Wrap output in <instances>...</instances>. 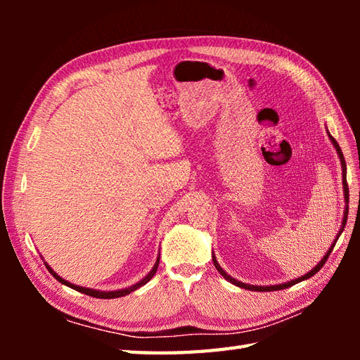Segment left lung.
I'll return each mask as SVG.
<instances>
[{"label":"left lung","instance_id":"obj_1","mask_svg":"<svg viewBox=\"0 0 360 360\" xmlns=\"http://www.w3.org/2000/svg\"><path fill=\"white\" fill-rule=\"evenodd\" d=\"M326 133H328V137H330V141H331V143H333V147L335 148V151H338V156H339V159H340V165H342V186H343V200H345V210H343V218H342V226H340V229H339V232H338V235H335V238H334V241H333V244H331V248L326 250V254L323 255V258L320 259L319 262V264H316L314 267H312V269L308 272V274H304V275H302V277H298V278H294V280H290V281H286V283H280V285H269V286H258V285H248V283H243V281H240V280H236V278H233V277H231V275H229L223 267L219 266V263L217 262V257H215V254H213L212 252V259H213V264H215V267H217V271L223 275V277L227 280V281H231L232 285H235V286H238V288H244V289H248V290H258V292H269V290H280V289H285V288H290V286H294V285H297V283H300V281H303V280H308V278H311L312 275H316L320 269H322L323 267V264H325V262L328 259V257H330V254L333 252V248L335 246V243H338V240H339V236L342 235V232H343V229H345V224H347V218H348V202H349V192H348V184H347V164H345V158H343V153H342V150H340V147H339V143H338V141L334 139V137L330 134V131H328V127H326Z\"/></svg>","mask_w":360,"mask_h":360}]
</instances>
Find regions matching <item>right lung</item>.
Listing matches in <instances>:
<instances>
[{"label":"right lung","instance_id":"1","mask_svg":"<svg viewBox=\"0 0 360 360\" xmlns=\"http://www.w3.org/2000/svg\"><path fill=\"white\" fill-rule=\"evenodd\" d=\"M43 258V257H41ZM159 258H160V255H158V258H156V263H155V266L151 267V271L145 275V277L141 280V281H137L136 285H131V286H128V288H124V289H117V290H98V289H93V288H83V286H79V285H74V283H71V281H68V280H65V278H62L60 277V275L52 269V267L44 262V266L48 267V271L53 275V277H56L60 283H62V285H65V286H68V288H71V289H75V290H79V292H82V294H86V295H91V297H96V298H119V297H124V295H128V294H131L133 290H136V289H139L141 286H143V285H147V283L155 277V274H156V271H158V266H159Z\"/></svg>","mask_w":360,"mask_h":360}]
</instances>
